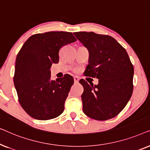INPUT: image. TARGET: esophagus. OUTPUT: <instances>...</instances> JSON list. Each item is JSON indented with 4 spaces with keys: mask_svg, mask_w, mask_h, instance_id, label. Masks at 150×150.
<instances>
[{
    "mask_svg": "<svg viewBox=\"0 0 150 150\" xmlns=\"http://www.w3.org/2000/svg\"><path fill=\"white\" fill-rule=\"evenodd\" d=\"M74 81L75 83H77L79 81V79L78 76H74Z\"/></svg>",
    "mask_w": 150,
    "mask_h": 150,
    "instance_id": "obj_1",
    "label": "esophagus"
}]
</instances>
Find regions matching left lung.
Instances as JSON below:
<instances>
[{
    "mask_svg": "<svg viewBox=\"0 0 150 150\" xmlns=\"http://www.w3.org/2000/svg\"><path fill=\"white\" fill-rule=\"evenodd\" d=\"M89 51L85 75L99 79L98 85L80 83L84 113L105 121L117 115L126 106L133 91L134 67L126 50L113 38L93 32L74 33Z\"/></svg>",
    "mask_w": 150,
    "mask_h": 150,
    "instance_id": "left-lung-1",
    "label": "left lung"
}]
</instances>
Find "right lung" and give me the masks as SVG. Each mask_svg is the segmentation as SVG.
Wrapping results in <instances>:
<instances>
[{
  "mask_svg": "<svg viewBox=\"0 0 150 150\" xmlns=\"http://www.w3.org/2000/svg\"><path fill=\"white\" fill-rule=\"evenodd\" d=\"M76 39L70 32L51 31L30 36L16 57L14 85L18 101L31 117L48 120L60 115L74 84L73 77L64 75L50 81V67L58 63L63 46Z\"/></svg>",
  "mask_w": 150,
  "mask_h": 150,
  "instance_id": "add662e5",
  "label": "right lung"
}]
</instances>
